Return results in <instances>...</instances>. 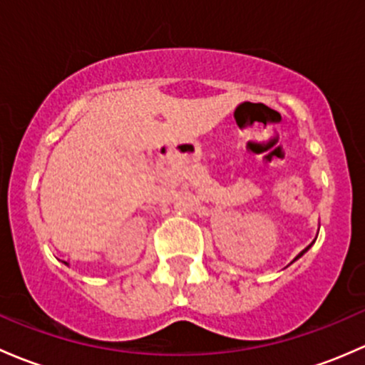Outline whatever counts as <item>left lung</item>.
Listing matches in <instances>:
<instances>
[{
	"label": "left lung",
	"instance_id": "1",
	"mask_svg": "<svg viewBox=\"0 0 365 365\" xmlns=\"http://www.w3.org/2000/svg\"><path fill=\"white\" fill-rule=\"evenodd\" d=\"M309 247H311V246H307V247H306V250H304V251H300V253H299V255H297V257H295V260H299V258H300V257H302V255H304V253H306V251H307V250H309ZM295 260H294V262H295Z\"/></svg>",
	"mask_w": 365,
	"mask_h": 365
}]
</instances>
